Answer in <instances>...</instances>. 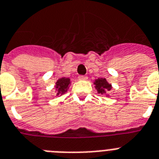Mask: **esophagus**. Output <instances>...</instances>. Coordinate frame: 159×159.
<instances>
[{
	"label": "esophagus",
	"instance_id": "34e87169",
	"mask_svg": "<svg viewBox=\"0 0 159 159\" xmlns=\"http://www.w3.org/2000/svg\"><path fill=\"white\" fill-rule=\"evenodd\" d=\"M78 79L79 80H87V76L80 75V76H78Z\"/></svg>",
	"mask_w": 159,
	"mask_h": 159
}]
</instances>
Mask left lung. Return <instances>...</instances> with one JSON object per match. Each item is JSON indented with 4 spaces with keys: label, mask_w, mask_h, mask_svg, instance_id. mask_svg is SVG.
Instances as JSON below:
<instances>
[{
    "label": "left lung",
    "mask_w": 159,
    "mask_h": 159,
    "mask_svg": "<svg viewBox=\"0 0 159 159\" xmlns=\"http://www.w3.org/2000/svg\"><path fill=\"white\" fill-rule=\"evenodd\" d=\"M94 84L95 85L94 87L97 90L98 94H107V93L111 90V85L109 84L105 78H102V77L98 78V79H96L94 81Z\"/></svg>",
    "instance_id": "8db88e82"
}]
</instances>
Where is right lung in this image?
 Wrapping results in <instances>:
<instances>
[{
    "label": "right lung",
    "instance_id": "1",
    "mask_svg": "<svg viewBox=\"0 0 159 159\" xmlns=\"http://www.w3.org/2000/svg\"><path fill=\"white\" fill-rule=\"evenodd\" d=\"M70 79L67 78V77H61L60 79L57 80V82H56V90H57V95H62L67 92L68 89L70 85Z\"/></svg>",
    "mask_w": 159,
    "mask_h": 159
}]
</instances>
